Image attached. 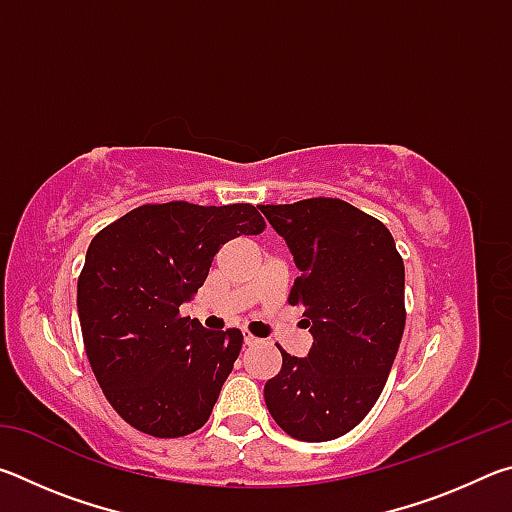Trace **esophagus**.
I'll list each match as a JSON object with an SVG mask.
<instances>
[{"instance_id": "34e87169", "label": "esophagus", "mask_w": 512, "mask_h": 512, "mask_svg": "<svg viewBox=\"0 0 512 512\" xmlns=\"http://www.w3.org/2000/svg\"><path fill=\"white\" fill-rule=\"evenodd\" d=\"M244 343L248 345V348H253V345L259 343V339H255V336H250V334H244Z\"/></svg>"}]
</instances>
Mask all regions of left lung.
Here are the masks:
<instances>
[{
  "instance_id": "8db88e82",
  "label": "left lung",
  "mask_w": 512,
  "mask_h": 512,
  "mask_svg": "<svg viewBox=\"0 0 512 512\" xmlns=\"http://www.w3.org/2000/svg\"><path fill=\"white\" fill-rule=\"evenodd\" d=\"M287 241L300 277L289 293L314 343L282 352L266 381L273 420L298 440L348 433L375 406L404 332V262L381 221L339 198L259 205Z\"/></svg>"
}]
</instances>
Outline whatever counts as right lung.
<instances>
[{"mask_svg":"<svg viewBox=\"0 0 512 512\" xmlns=\"http://www.w3.org/2000/svg\"><path fill=\"white\" fill-rule=\"evenodd\" d=\"M253 205H142L92 239L79 277L85 352L103 395L155 438L201 429L239 357V329L207 332L180 318L212 259L239 235H259Z\"/></svg>","mask_w":512,"mask_h":512,"instance_id":"1","label":"right lung"}]
</instances>
